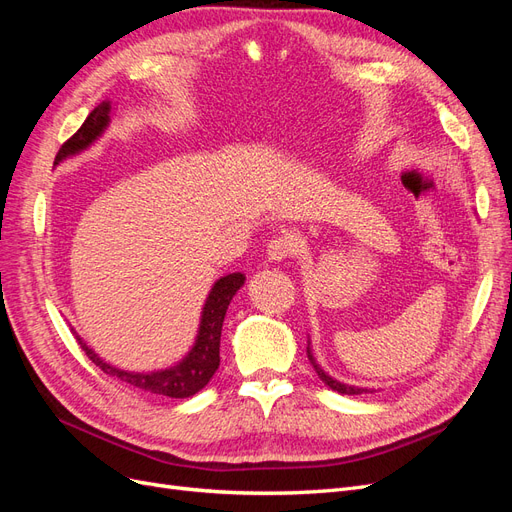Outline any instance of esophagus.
Here are the masks:
<instances>
[{
    "label": "esophagus",
    "mask_w": 512,
    "mask_h": 512,
    "mask_svg": "<svg viewBox=\"0 0 512 512\" xmlns=\"http://www.w3.org/2000/svg\"><path fill=\"white\" fill-rule=\"evenodd\" d=\"M297 250H299L297 239H294L292 235H280V237H273V239L269 241V245H267V256H269V260H273V262H282V260H286V258L297 254Z\"/></svg>",
    "instance_id": "1"
}]
</instances>
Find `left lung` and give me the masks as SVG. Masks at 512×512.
<instances>
[{
  "label": "left lung",
  "instance_id": "1",
  "mask_svg": "<svg viewBox=\"0 0 512 512\" xmlns=\"http://www.w3.org/2000/svg\"><path fill=\"white\" fill-rule=\"evenodd\" d=\"M307 359H309V363L314 365L318 378H320L324 384H327L329 389H333V391H337V393H342V395H361V393H367V389H359V386H348V384H344V382H337L335 378H331V376L327 374V371H324V369L316 363L312 350H309V344H307Z\"/></svg>",
  "mask_w": 512,
  "mask_h": 512
}]
</instances>
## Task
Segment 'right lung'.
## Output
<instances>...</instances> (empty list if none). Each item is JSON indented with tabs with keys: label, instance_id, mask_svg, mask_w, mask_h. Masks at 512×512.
<instances>
[{
	"label": "right lung",
	"instance_id": "right-lung-1",
	"mask_svg": "<svg viewBox=\"0 0 512 512\" xmlns=\"http://www.w3.org/2000/svg\"><path fill=\"white\" fill-rule=\"evenodd\" d=\"M108 121H111V102H102L98 104L94 111L89 113L83 126L76 130V134L61 145L55 164L61 160H66L70 156H76L83 149H87L91 143L98 141V136L106 130ZM245 275L243 273H230L226 277H220L218 282L213 284L209 297L203 307V316H200V327L196 342L188 356L160 371H149V374H138V371H126V369H117L113 365L104 363L100 356L91 350L83 339L76 335V342L81 344L85 354L89 356L91 363H96L104 374L115 376L121 382H126L134 389H141L145 393H156V395H166V397H175V399H185L196 395L200 389H205L209 380L213 378L215 371L220 367V337H222V324L226 309L235 297L237 290L243 286Z\"/></svg>",
	"mask_w": 512,
	"mask_h": 512
}]
</instances>
